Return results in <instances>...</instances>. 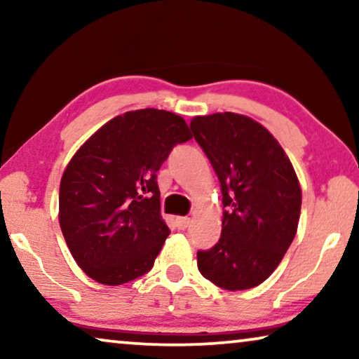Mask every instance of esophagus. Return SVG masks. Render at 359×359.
Returning a JSON list of instances; mask_svg holds the SVG:
<instances>
[{"label":"esophagus","mask_w":359,"mask_h":359,"mask_svg":"<svg viewBox=\"0 0 359 359\" xmlns=\"http://www.w3.org/2000/svg\"><path fill=\"white\" fill-rule=\"evenodd\" d=\"M176 227H178V230H186L189 227L191 224V219L189 217H176Z\"/></svg>","instance_id":"34e87169"}]
</instances>
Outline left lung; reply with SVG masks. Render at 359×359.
<instances>
[{"mask_svg": "<svg viewBox=\"0 0 359 359\" xmlns=\"http://www.w3.org/2000/svg\"><path fill=\"white\" fill-rule=\"evenodd\" d=\"M189 127L217 175L225 208L219 242L198 252L199 271L227 291L258 286L296 237L302 203L296 171L278 140L247 116H198Z\"/></svg>", "mask_w": 359, "mask_h": 359, "instance_id": "left-lung-1", "label": "left lung"}]
</instances>
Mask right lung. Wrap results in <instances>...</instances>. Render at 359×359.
Instances as JSON below:
<instances>
[{"label": "right lung", "instance_id": "right-lung-1", "mask_svg": "<svg viewBox=\"0 0 359 359\" xmlns=\"http://www.w3.org/2000/svg\"><path fill=\"white\" fill-rule=\"evenodd\" d=\"M191 139L183 117L149 107L114 117L73 155L58 220L88 276L119 286L150 271L170 235L156 173L173 147Z\"/></svg>", "mask_w": 359, "mask_h": 359}]
</instances>
